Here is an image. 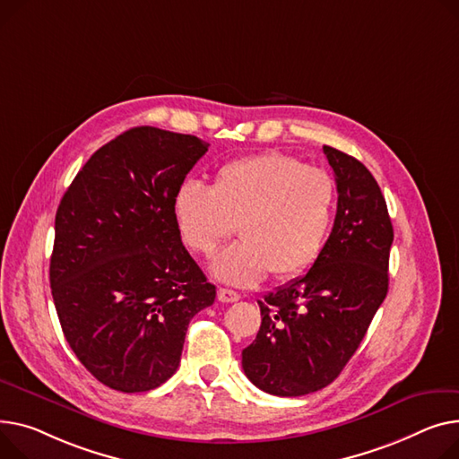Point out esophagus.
Returning <instances> with one entry per match:
<instances>
[{"label": "esophagus", "mask_w": 459, "mask_h": 459, "mask_svg": "<svg viewBox=\"0 0 459 459\" xmlns=\"http://www.w3.org/2000/svg\"><path fill=\"white\" fill-rule=\"evenodd\" d=\"M218 299L221 302H236V300H239V293H236L232 290H227V288H220L218 290Z\"/></svg>", "instance_id": "obj_1"}]
</instances>
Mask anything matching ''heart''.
Here are the masks:
<instances>
[{"mask_svg":"<svg viewBox=\"0 0 459 459\" xmlns=\"http://www.w3.org/2000/svg\"><path fill=\"white\" fill-rule=\"evenodd\" d=\"M335 206V182L317 166L282 152L232 160L213 185L185 180L173 197V216L186 246L212 256L234 223L241 241L212 264L218 279L255 286L267 274L300 277L323 253Z\"/></svg>","mask_w":459,"mask_h":459,"instance_id":"1","label":"heart"}]
</instances>
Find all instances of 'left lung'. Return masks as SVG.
Masks as SVG:
<instances>
[{"label":"left lung","mask_w":459,"mask_h":459,"mask_svg":"<svg viewBox=\"0 0 459 459\" xmlns=\"http://www.w3.org/2000/svg\"><path fill=\"white\" fill-rule=\"evenodd\" d=\"M338 212L312 269L258 300L262 325L241 352L265 393L300 396L332 384L359 347L389 286L393 225L378 182L359 160L325 145Z\"/></svg>","instance_id":"obj_1"}]
</instances>
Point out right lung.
<instances>
[{
    "label": "right lung",
    "instance_id": "1",
    "mask_svg": "<svg viewBox=\"0 0 459 459\" xmlns=\"http://www.w3.org/2000/svg\"><path fill=\"white\" fill-rule=\"evenodd\" d=\"M206 151L192 134L134 127L100 147L60 199L56 316L79 361L116 391L171 378L192 317L216 299L173 216L177 188Z\"/></svg>",
    "mask_w": 459,
    "mask_h": 459
}]
</instances>
